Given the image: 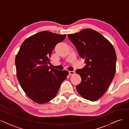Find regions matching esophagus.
Here are the masks:
<instances>
[{"label": "esophagus", "instance_id": "1", "mask_svg": "<svg viewBox=\"0 0 129 129\" xmlns=\"http://www.w3.org/2000/svg\"><path fill=\"white\" fill-rule=\"evenodd\" d=\"M69 73L70 75H73V74H75V71H69Z\"/></svg>", "mask_w": 129, "mask_h": 129}]
</instances>
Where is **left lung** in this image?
<instances>
[{
  "label": "left lung",
  "mask_w": 129,
  "mask_h": 129,
  "mask_svg": "<svg viewBox=\"0 0 129 129\" xmlns=\"http://www.w3.org/2000/svg\"><path fill=\"white\" fill-rule=\"evenodd\" d=\"M86 65L76 70L82 81L76 86L82 97L95 101L101 98L113 80L116 54L113 45L103 35L90 28L68 35Z\"/></svg>",
  "instance_id": "8db88e82"
}]
</instances>
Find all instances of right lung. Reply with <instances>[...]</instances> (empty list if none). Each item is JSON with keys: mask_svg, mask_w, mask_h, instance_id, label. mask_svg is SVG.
Instances as JSON below:
<instances>
[{"mask_svg": "<svg viewBox=\"0 0 129 129\" xmlns=\"http://www.w3.org/2000/svg\"><path fill=\"white\" fill-rule=\"evenodd\" d=\"M66 35L43 31L28 37L15 57L16 76L24 93L39 104L47 103L56 97L69 72L54 69L51 55L56 45Z\"/></svg>", "mask_w": 129, "mask_h": 129, "instance_id": "1", "label": "right lung"}]
</instances>
